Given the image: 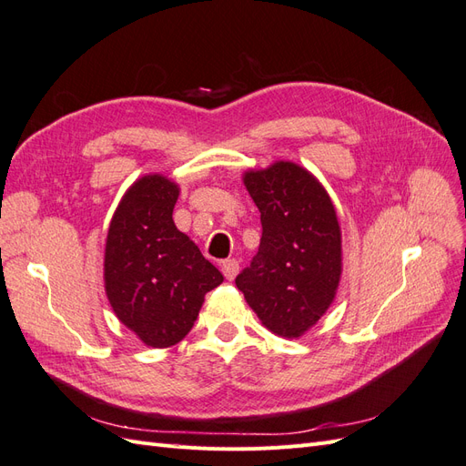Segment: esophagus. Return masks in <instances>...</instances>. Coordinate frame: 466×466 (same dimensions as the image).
<instances>
[{
  "label": "esophagus",
  "mask_w": 466,
  "mask_h": 466,
  "mask_svg": "<svg viewBox=\"0 0 466 466\" xmlns=\"http://www.w3.org/2000/svg\"><path fill=\"white\" fill-rule=\"evenodd\" d=\"M221 272L228 279H235V276L238 274V262L235 258H228L221 262Z\"/></svg>",
  "instance_id": "obj_1"
}]
</instances>
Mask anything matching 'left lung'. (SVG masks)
Listing matches in <instances>:
<instances>
[{
	"label": "left lung",
	"instance_id": "obj_1",
	"mask_svg": "<svg viewBox=\"0 0 466 466\" xmlns=\"http://www.w3.org/2000/svg\"><path fill=\"white\" fill-rule=\"evenodd\" d=\"M260 209V247L235 278L264 327L298 338L330 307L342 272L340 228L329 194L295 163L245 175Z\"/></svg>",
	"mask_w": 466,
	"mask_h": 466
}]
</instances>
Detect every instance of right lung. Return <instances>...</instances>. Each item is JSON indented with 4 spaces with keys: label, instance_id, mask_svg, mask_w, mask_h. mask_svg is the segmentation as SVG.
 <instances>
[{
    "label": "right lung",
    "instance_id": "right-lung-1",
    "mask_svg": "<svg viewBox=\"0 0 466 466\" xmlns=\"http://www.w3.org/2000/svg\"><path fill=\"white\" fill-rule=\"evenodd\" d=\"M178 187L159 175L139 178L110 221L105 288L116 317L147 346L180 342L198 317L204 295L223 276L177 229Z\"/></svg>",
    "mask_w": 466,
    "mask_h": 466
}]
</instances>
